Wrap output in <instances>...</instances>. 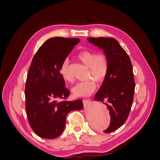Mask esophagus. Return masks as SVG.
Wrapping results in <instances>:
<instances>
[{
  "instance_id": "obj_1",
  "label": "esophagus",
  "mask_w": 160,
  "mask_h": 160,
  "mask_svg": "<svg viewBox=\"0 0 160 160\" xmlns=\"http://www.w3.org/2000/svg\"><path fill=\"white\" fill-rule=\"evenodd\" d=\"M83 104H84V105H85V106H87L88 105V104H89L90 103V100L89 99H84V100H83Z\"/></svg>"
}]
</instances>
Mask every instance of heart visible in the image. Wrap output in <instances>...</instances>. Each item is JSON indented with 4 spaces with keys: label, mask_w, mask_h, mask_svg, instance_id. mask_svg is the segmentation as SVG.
Wrapping results in <instances>:
<instances>
[{
    "label": "heart",
    "mask_w": 160,
    "mask_h": 160,
    "mask_svg": "<svg viewBox=\"0 0 160 160\" xmlns=\"http://www.w3.org/2000/svg\"><path fill=\"white\" fill-rule=\"evenodd\" d=\"M77 58L82 63L88 67V77L91 78L75 85L72 89V92L75 97H88L96 89L95 81L100 83L105 79L109 71V60L108 56L104 53H97L89 51L80 52ZM60 74L65 81L68 83L72 81L68 60H65L62 62L60 69Z\"/></svg>",
    "instance_id": "obj_1"
}]
</instances>
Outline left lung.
<instances>
[{"instance_id":"obj_1","label":"left lung","mask_w":160,"mask_h":160,"mask_svg":"<svg viewBox=\"0 0 160 160\" xmlns=\"http://www.w3.org/2000/svg\"><path fill=\"white\" fill-rule=\"evenodd\" d=\"M89 42L103 50L109 60V71L95 101L107 105L111 116L110 125L103 132L119 129L127 120L133 101L135 81L133 67L127 52L113 38H88Z\"/></svg>"}]
</instances>
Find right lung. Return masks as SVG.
<instances>
[{"label": "right lung", "mask_w": 160, "mask_h": 160, "mask_svg": "<svg viewBox=\"0 0 160 160\" xmlns=\"http://www.w3.org/2000/svg\"><path fill=\"white\" fill-rule=\"evenodd\" d=\"M79 41V38H51L32 60L25 85V108L30 126L42 138L59 136L68 113L83 108L80 99L59 101L70 95L60 74L61 65Z\"/></svg>", "instance_id": "add662e5"}]
</instances>
